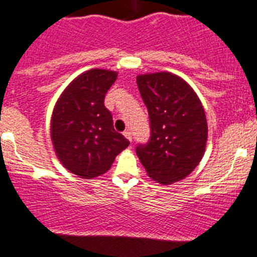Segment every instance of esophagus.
I'll return each mask as SVG.
<instances>
[{
    "label": "esophagus",
    "instance_id": "esophagus-1",
    "mask_svg": "<svg viewBox=\"0 0 257 257\" xmlns=\"http://www.w3.org/2000/svg\"><path fill=\"white\" fill-rule=\"evenodd\" d=\"M124 136H125L126 140L131 141V142H132V132L131 131H125V132H124Z\"/></svg>",
    "mask_w": 257,
    "mask_h": 257
}]
</instances>
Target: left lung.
<instances>
[{
	"instance_id": "left-lung-1",
	"label": "left lung",
	"mask_w": 257,
	"mask_h": 257,
	"mask_svg": "<svg viewBox=\"0 0 257 257\" xmlns=\"http://www.w3.org/2000/svg\"><path fill=\"white\" fill-rule=\"evenodd\" d=\"M137 84L151 128L149 142L137 146V156L157 183L179 182L193 172L206 149L202 103L191 85L175 74H142Z\"/></svg>"
}]
</instances>
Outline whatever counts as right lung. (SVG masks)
Instances as JSON below:
<instances>
[{
    "instance_id": "right-lung-1",
    "label": "right lung",
    "mask_w": 257,
    "mask_h": 257,
    "mask_svg": "<svg viewBox=\"0 0 257 257\" xmlns=\"http://www.w3.org/2000/svg\"><path fill=\"white\" fill-rule=\"evenodd\" d=\"M117 73L91 69L62 92L51 119V140L59 160L73 174L92 179L111 168L129 141L114 129L105 96Z\"/></svg>"
}]
</instances>
